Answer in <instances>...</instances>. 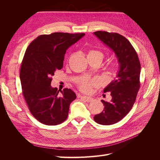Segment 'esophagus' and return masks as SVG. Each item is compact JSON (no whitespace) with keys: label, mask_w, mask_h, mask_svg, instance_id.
<instances>
[{"label":"esophagus","mask_w":160,"mask_h":160,"mask_svg":"<svg viewBox=\"0 0 160 160\" xmlns=\"http://www.w3.org/2000/svg\"><path fill=\"white\" fill-rule=\"evenodd\" d=\"M80 98H81L82 99H83L85 101H86L87 102H90V101H92V98L91 97H88V96H84V95H80Z\"/></svg>","instance_id":"34e87169"}]
</instances>
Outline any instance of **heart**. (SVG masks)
Here are the masks:
<instances>
[{
	"mask_svg": "<svg viewBox=\"0 0 160 160\" xmlns=\"http://www.w3.org/2000/svg\"><path fill=\"white\" fill-rule=\"evenodd\" d=\"M88 56H98L101 57V59L103 58V53L95 50L90 51L88 53ZM95 82L94 81H88V80H82L79 82V88L81 91L84 93H89L91 89L92 85H95Z\"/></svg>",
	"mask_w": 160,
	"mask_h": 160,
	"instance_id": "heart-1",
	"label": "heart"
}]
</instances>
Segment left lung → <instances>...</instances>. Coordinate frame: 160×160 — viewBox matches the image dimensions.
<instances>
[{
	"label": "left lung",
	"instance_id": "obj_1",
	"mask_svg": "<svg viewBox=\"0 0 160 160\" xmlns=\"http://www.w3.org/2000/svg\"><path fill=\"white\" fill-rule=\"evenodd\" d=\"M93 34L115 52L119 64L117 78L103 90L104 93L110 92L112 99L109 102L101 100L104 109L94 116L96 123L112 125L122 119L133 107L140 88L141 65L136 51L123 36L100 31Z\"/></svg>",
	"mask_w": 160,
	"mask_h": 160
}]
</instances>
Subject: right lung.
<instances>
[{
	"mask_svg": "<svg viewBox=\"0 0 160 160\" xmlns=\"http://www.w3.org/2000/svg\"><path fill=\"white\" fill-rule=\"evenodd\" d=\"M84 35L68 32L41 35L27 47L20 71L22 93L34 118L43 124L56 125L68 117L69 105L76 95L67 88L59 94V90L51 86L52 77L62 68L68 48Z\"/></svg>",
	"mask_w": 160,
	"mask_h": 160,
	"instance_id": "1",
	"label": "right lung"
}]
</instances>
